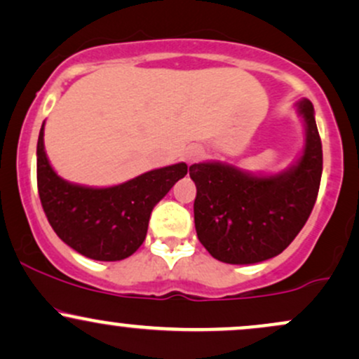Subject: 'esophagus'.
<instances>
[{"label": "esophagus", "mask_w": 359, "mask_h": 359, "mask_svg": "<svg viewBox=\"0 0 359 359\" xmlns=\"http://www.w3.org/2000/svg\"><path fill=\"white\" fill-rule=\"evenodd\" d=\"M201 156H203V150H201L199 147H191V148H187V151H185V160L191 163L197 162Z\"/></svg>", "instance_id": "obj_1"}]
</instances>
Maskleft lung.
I'll return each mask as SVG.
<instances>
[{
	"label": "left lung",
	"mask_w": 359,
	"mask_h": 359,
	"mask_svg": "<svg viewBox=\"0 0 359 359\" xmlns=\"http://www.w3.org/2000/svg\"><path fill=\"white\" fill-rule=\"evenodd\" d=\"M306 147L295 165L277 175H253L221 162L194 163V222L199 241L219 262L251 265L277 257L304 228L319 192L323 143L314 106L297 102Z\"/></svg>",
	"instance_id": "8db88e82"
}]
</instances>
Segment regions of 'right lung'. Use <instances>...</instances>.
Here are the masks:
<instances>
[{"instance_id":"add662e5","label":"right lung","mask_w":359,"mask_h":359,"mask_svg":"<svg viewBox=\"0 0 359 359\" xmlns=\"http://www.w3.org/2000/svg\"><path fill=\"white\" fill-rule=\"evenodd\" d=\"M185 163L150 170L113 187H86L60 179L43 147V125L36 143V185L48 222L65 245L84 257L118 262L145 241L154 208L177 180Z\"/></svg>"}]
</instances>
